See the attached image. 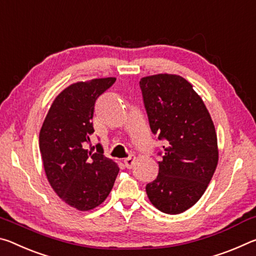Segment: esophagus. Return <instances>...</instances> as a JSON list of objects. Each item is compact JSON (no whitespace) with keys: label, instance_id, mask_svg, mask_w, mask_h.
<instances>
[{"label":"esophagus","instance_id":"esophagus-1","mask_svg":"<svg viewBox=\"0 0 256 256\" xmlns=\"http://www.w3.org/2000/svg\"><path fill=\"white\" fill-rule=\"evenodd\" d=\"M124 166H126V168H127V169H132L134 163H135V156H130L126 158L124 160Z\"/></svg>","mask_w":256,"mask_h":256}]
</instances>
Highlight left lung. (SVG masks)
I'll use <instances>...</instances> for the list:
<instances>
[{
  "instance_id": "8db88e82",
  "label": "left lung",
  "mask_w": 256,
  "mask_h": 256,
  "mask_svg": "<svg viewBox=\"0 0 256 256\" xmlns=\"http://www.w3.org/2000/svg\"><path fill=\"white\" fill-rule=\"evenodd\" d=\"M150 130L166 140L158 174L146 185L158 210L178 214L202 198L219 158L216 128L200 95L185 78L160 74L140 79Z\"/></svg>"
}]
</instances>
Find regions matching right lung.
Wrapping results in <instances>:
<instances>
[{
	"label": "right lung",
	"mask_w": 256,
	"mask_h": 256,
	"mask_svg": "<svg viewBox=\"0 0 256 256\" xmlns=\"http://www.w3.org/2000/svg\"><path fill=\"white\" fill-rule=\"evenodd\" d=\"M116 78L79 82L53 100L40 132V150L46 177L62 200L79 211H90L110 194L119 166L102 152H88L94 132V106ZM98 148L100 145L98 144Z\"/></svg>",
	"instance_id": "right-lung-1"
}]
</instances>
